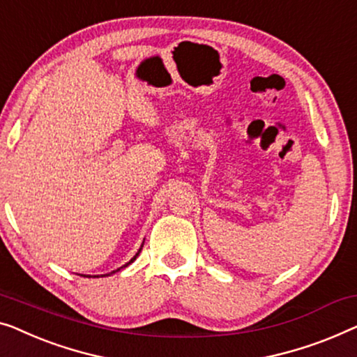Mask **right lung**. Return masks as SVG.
<instances>
[{
  "mask_svg": "<svg viewBox=\"0 0 357 357\" xmlns=\"http://www.w3.org/2000/svg\"><path fill=\"white\" fill-rule=\"evenodd\" d=\"M142 248H143V245H142ZM142 248H140V250H138V252H137V255H135V256H133V257H132V259H130V261H128V262H127V264H126V266H122V267H127V266H128V264H132V262H133V261H135V259H137V257H138V255H140V251H142ZM122 267H121V268H122ZM121 268H117V271H121ZM117 271H112V272H111V273H114V272H117ZM111 273H105V275H101V277H106V275H111ZM84 277H89V278H90V277H91V275H84ZM95 277H100V275H95Z\"/></svg>",
  "mask_w": 357,
  "mask_h": 357,
  "instance_id": "add662e5",
  "label": "right lung"
}]
</instances>
